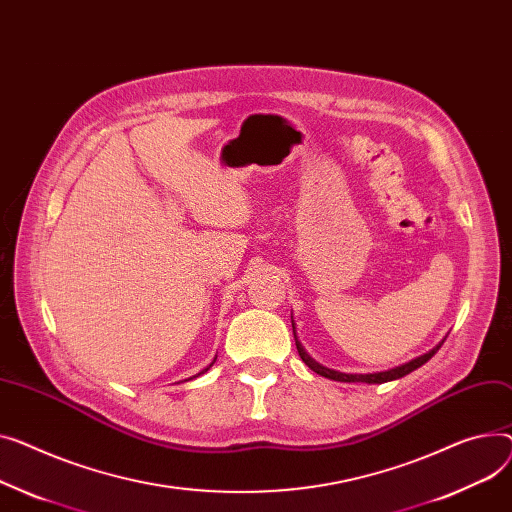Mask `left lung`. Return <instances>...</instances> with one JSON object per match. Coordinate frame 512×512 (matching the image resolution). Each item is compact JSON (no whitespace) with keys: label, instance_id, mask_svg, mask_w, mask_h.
<instances>
[{"label":"left lung","instance_id":"left-lung-1","mask_svg":"<svg viewBox=\"0 0 512 512\" xmlns=\"http://www.w3.org/2000/svg\"><path fill=\"white\" fill-rule=\"evenodd\" d=\"M292 329H294V339H296L298 356L302 358V362H304L306 366H309L311 370H315L317 374H321V377L331 379V381H339V383H368V385H381V383L395 381V379L405 377V374L414 372L416 368H420L422 364H426V362L440 350V346L445 344V339H447V337H445V339H442L440 344H436L430 352H426V354H422V356H418V358H414V360H410V362H405V364H401V366H395V368H389V370H383V372H368V374H356V372H354V374H352V372H339V370L327 368V366L319 364L317 360H313L309 354H306V350L302 348V344L298 342L294 321H292Z\"/></svg>","mask_w":512,"mask_h":512}]
</instances>
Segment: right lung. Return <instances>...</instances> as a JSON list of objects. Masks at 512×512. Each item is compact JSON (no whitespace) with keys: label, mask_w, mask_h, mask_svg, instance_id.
Here are the masks:
<instances>
[{"label":"right lung","mask_w":512,"mask_h":512,"mask_svg":"<svg viewBox=\"0 0 512 512\" xmlns=\"http://www.w3.org/2000/svg\"><path fill=\"white\" fill-rule=\"evenodd\" d=\"M214 362H216V358H214ZM214 362H212V364H214ZM212 364H210V366H208V368H203V370H201V372H197V374H195V377H199V374H203V372H208V370H210V368H212ZM195 377H191V379H195Z\"/></svg>","instance_id":"1"}]
</instances>
